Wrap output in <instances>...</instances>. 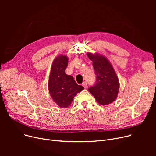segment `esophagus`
Here are the masks:
<instances>
[{
    "instance_id": "1",
    "label": "esophagus",
    "mask_w": 156,
    "mask_h": 156,
    "mask_svg": "<svg viewBox=\"0 0 156 156\" xmlns=\"http://www.w3.org/2000/svg\"><path fill=\"white\" fill-rule=\"evenodd\" d=\"M82 85H83V87L85 88H86L87 87V83L86 82V81H84V82H83V84H82Z\"/></svg>"
}]
</instances>
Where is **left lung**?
<instances>
[{"mask_svg":"<svg viewBox=\"0 0 156 156\" xmlns=\"http://www.w3.org/2000/svg\"><path fill=\"white\" fill-rule=\"evenodd\" d=\"M93 63L96 75L95 84L88 88L96 101L102 105L110 104L117 99L119 82L112 64L102 54H87Z\"/></svg>","mask_w":156,"mask_h":156,"instance_id":"8db88e82","label":"left lung"}]
</instances>
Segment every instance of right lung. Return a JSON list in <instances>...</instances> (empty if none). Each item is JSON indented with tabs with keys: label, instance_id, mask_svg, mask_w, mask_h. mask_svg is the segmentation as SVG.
<instances>
[{
	"label": "right lung",
	"instance_id": "right-lung-1",
	"mask_svg": "<svg viewBox=\"0 0 156 156\" xmlns=\"http://www.w3.org/2000/svg\"><path fill=\"white\" fill-rule=\"evenodd\" d=\"M68 57L59 55L54 59L48 81V88L54 102L61 108H68L73 98L84 89L71 75L65 73Z\"/></svg>",
	"mask_w": 156,
	"mask_h": 156
}]
</instances>
